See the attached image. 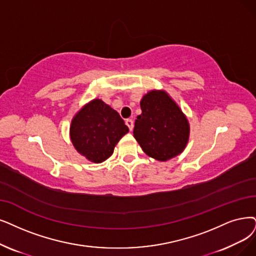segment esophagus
Wrapping results in <instances>:
<instances>
[{
    "instance_id": "1",
    "label": "esophagus",
    "mask_w": 256,
    "mask_h": 256,
    "mask_svg": "<svg viewBox=\"0 0 256 256\" xmlns=\"http://www.w3.org/2000/svg\"><path fill=\"white\" fill-rule=\"evenodd\" d=\"M125 122H126V125L128 126L129 130H132V129H134V120H132L131 118H127V120H125Z\"/></svg>"
}]
</instances>
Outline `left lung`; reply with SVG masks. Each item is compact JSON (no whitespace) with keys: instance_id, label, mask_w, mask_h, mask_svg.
Here are the masks:
<instances>
[{"instance_id":"left-lung-1","label":"left lung","mask_w":256,"mask_h":256,"mask_svg":"<svg viewBox=\"0 0 256 256\" xmlns=\"http://www.w3.org/2000/svg\"><path fill=\"white\" fill-rule=\"evenodd\" d=\"M134 136L147 156L167 160L186 147L189 124L178 106L164 91H151L140 100Z\"/></svg>"}]
</instances>
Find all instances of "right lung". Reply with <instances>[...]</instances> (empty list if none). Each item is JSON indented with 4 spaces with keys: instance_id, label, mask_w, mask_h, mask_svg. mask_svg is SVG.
<instances>
[{
    "instance_id": "add662e5",
    "label": "right lung",
    "mask_w": 256,
    "mask_h": 256,
    "mask_svg": "<svg viewBox=\"0 0 256 256\" xmlns=\"http://www.w3.org/2000/svg\"><path fill=\"white\" fill-rule=\"evenodd\" d=\"M129 131L116 110L94 100L74 116L70 138L76 149L94 162L106 160L118 142Z\"/></svg>"
}]
</instances>
